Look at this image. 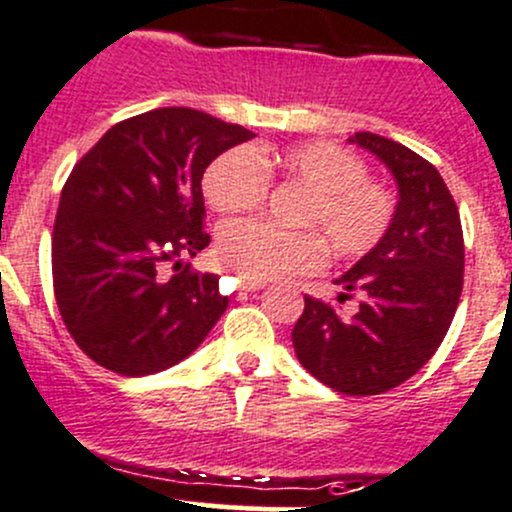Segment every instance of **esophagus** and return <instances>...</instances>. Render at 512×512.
<instances>
[{"label": "esophagus", "instance_id": "34e87169", "mask_svg": "<svg viewBox=\"0 0 512 512\" xmlns=\"http://www.w3.org/2000/svg\"><path fill=\"white\" fill-rule=\"evenodd\" d=\"M266 286V281H251V278H239V288L241 291L251 293V291H261Z\"/></svg>", "mask_w": 512, "mask_h": 512}]
</instances>
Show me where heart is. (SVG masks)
Returning a JSON list of instances; mask_svg holds the SVG:
<instances>
[{"mask_svg": "<svg viewBox=\"0 0 512 512\" xmlns=\"http://www.w3.org/2000/svg\"><path fill=\"white\" fill-rule=\"evenodd\" d=\"M365 157L330 140L286 147H231L209 162L202 189L219 214L254 212L271 182L303 189L293 224L283 231L263 221H234L217 234V258L239 278L271 281L318 271L325 249L337 261L372 254L397 219V192L367 177Z\"/></svg>", "mask_w": 512, "mask_h": 512, "instance_id": "heart-1", "label": "heart"}]
</instances>
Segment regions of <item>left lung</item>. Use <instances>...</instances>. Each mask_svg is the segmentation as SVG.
I'll list each match as a JSON object with an SVG mask.
<instances>
[{"instance_id":"left-lung-1","label":"left lung","mask_w":512,"mask_h":512,"mask_svg":"<svg viewBox=\"0 0 512 512\" xmlns=\"http://www.w3.org/2000/svg\"><path fill=\"white\" fill-rule=\"evenodd\" d=\"M350 142L374 152L399 184L392 229L372 254L337 278L352 315L305 295L293 328L300 365L335 392L370 397L399 387L439 350L463 288V229L439 170L399 142L355 133Z\"/></svg>"}]
</instances>
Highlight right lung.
I'll return each instance as SVG.
<instances>
[{"label": "right lung", "mask_w": 512, "mask_h": 512, "mask_svg": "<svg viewBox=\"0 0 512 512\" xmlns=\"http://www.w3.org/2000/svg\"><path fill=\"white\" fill-rule=\"evenodd\" d=\"M254 138L194 108H157L115 123L61 189L51 273L63 325L110 372L145 377L192 355L229 305L219 276L165 263L197 256L202 175L214 157Z\"/></svg>", "instance_id": "right-lung-1"}]
</instances>
